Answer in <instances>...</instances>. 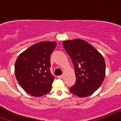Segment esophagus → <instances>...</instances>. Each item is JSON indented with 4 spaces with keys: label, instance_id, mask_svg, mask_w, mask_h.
<instances>
[{
    "label": "esophagus",
    "instance_id": "34e87169",
    "mask_svg": "<svg viewBox=\"0 0 121 121\" xmlns=\"http://www.w3.org/2000/svg\"><path fill=\"white\" fill-rule=\"evenodd\" d=\"M57 78H59V79H62L63 78V75H60V76H59Z\"/></svg>",
    "mask_w": 121,
    "mask_h": 121
}]
</instances>
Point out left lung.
Listing matches in <instances>:
<instances>
[{
  "instance_id": "left-lung-1",
  "label": "left lung",
  "mask_w": 121,
  "mask_h": 121,
  "mask_svg": "<svg viewBox=\"0 0 121 121\" xmlns=\"http://www.w3.org/2000/svg\"><path fill=\"white\" fill-rule=\"evenodd\" d=\"M62 45L74 67L76 82L70 91L79 98L89 96L99 88L104 79L105 62L103 56L82 39L65 40Z\"/></svg>"
}]
</instances>
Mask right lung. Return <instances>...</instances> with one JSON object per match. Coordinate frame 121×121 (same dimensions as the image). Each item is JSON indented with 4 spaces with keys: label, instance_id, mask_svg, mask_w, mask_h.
<instances>
[{
    "label": "right lung",
    "instance_id": "obj_1",
    "mask_svg": "<svg viewBox=\"0 0 121 121\" xmlns=\"http://www.w3.org/2000/svg\"><path fill=\"white\" fill-rule=\"evenodd\" d=\"M56 45L55 42H37L19 54L16 60L17 81L33 96H42L51 91L54 78L50 70V55Z\"/></svg>",
    "mask_w": 121,
    "mask_h": 121
}]
</instances>
